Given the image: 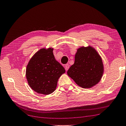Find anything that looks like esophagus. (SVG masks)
<instances>
[{
  "mask_svg": "<svg viewBox=\"0 0 126 126\" xmlns=\"http://www.w3.org/2000/svg\"><path fill=\"white\" fill-rule=\"evenodd\" d=\"M69 67H70V65H68V64H66V65H65V68L66 71H67L68 70V68H69Z\"/></svg>",
  "mask_w": 126,
  "mask_h": 126,
  "instance_id": "1",
  "label": "esophagus"
}]
</instances>
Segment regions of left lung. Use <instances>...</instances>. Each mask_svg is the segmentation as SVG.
Masks as SVG:
<instances>
[{
    "mask_svg": "<svg viewBox=\"0 0 126 126\" xmlns=\"http://www.w3.org/2000/svg\"><path fill=\"white\" fill-rule=\"evenodd\" d=\"M103 72L101 57L91 46L77 49L75 63L67 72L76 83L83 88H90L96 85L100 80Z\"/></svg>",
    "mask_w": 126,
    "mask_h": 126,
    "instance_id": "1",
    "label": "left lung"
}]
</instances>
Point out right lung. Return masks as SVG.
<instances>
[{
    "mask_svg": "<svg viewBox=\"0 0 126 126\" xmlns=\"http://www.w3.org/2000/svg\"><path fill=\"white\" fill-rule=\"evenodd\" d=\"M53 49L42 48L30 59L26 71L30 87L39 94L48 95L54 92L59 78L65 70L55 59Z\"/></svg>",
    "mask_w": 126,
    "mask_h": 126,
    "instance_id": "obj_1",
    "label": "right lung"
}]
</instances>
